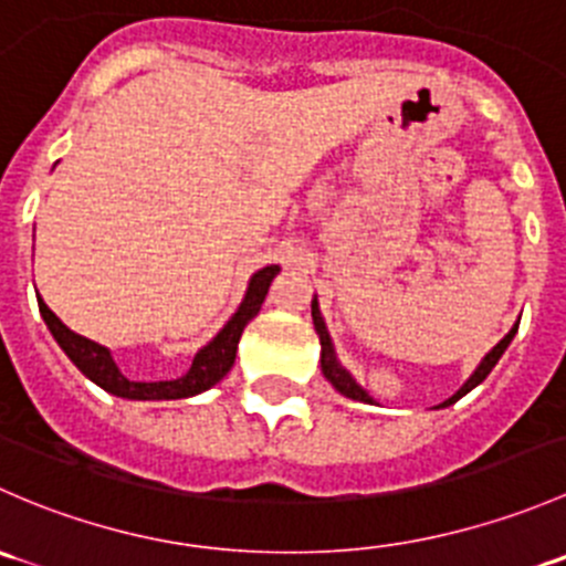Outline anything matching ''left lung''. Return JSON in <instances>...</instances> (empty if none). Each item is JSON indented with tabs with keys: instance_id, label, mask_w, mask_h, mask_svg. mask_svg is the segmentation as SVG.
<instances>
[{
	"instance_id": "obj_1",
	"label": "left lung",
	"mask_w": 566,
	"mask_h": 566,
	"mask_svg": "<svg viewBox=\"0 0 566 566\" xmlns=\"http://www.w3.org/2000/svg\"><path fill=\"white\" fill-rule=\"evenodd\" d=\"M312 319H315V331H317V336H319V367H323V375H325V380H328V384L334 386L336 391H339V394H345V397H350V399H358V402H373V397H369V394L364 391L361 386L356 384V380H353V375L347 373V369L342 367L339 361H336V353H334V345H331L328 328H325L323 317H319V306H317V298L312 301ZM515 334H517V325H512V331H510V334H506L504 339H501L499 345H495L493 350H490L488 356L482 358V364H479V367H476V373H473L471 378H468L465 384H462V389H460L458 394H452V397H449L447 402H441V408H447V405H454V402H458L460 397H465L468 391H471V389H476V386L482 384V380L488 378L490 373H493V367H495V364H499V358L504 356V350H506V347H510L512 336H515Z\"/></svg>"
}]
</instances>
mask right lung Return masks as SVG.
Here are the masks:
<instances>
[{"label":"right lung","mask_w":566,"mask_h":566,"mask_svg":"<svg viewBox=\"0 0 566 566\" xmlns=\"http://www.w3.org/2000/svg\"><path fill=\"white\" fill-rule=\"evenodd\" d=\"M276 273L279 265H265L262 271H256L254 276H251L243 304L238 306V312L232 315L230 323H227L224 328L193 356L191 369H188L182 378L156 380V384H142V380L125 378V375L119 373L117 364H114L112 353H108L104 345L87 339V336L73 334V331L45 306V301L40 298V295L38 306L45 325H49L51 336L56 339V345H60L62 350H65V356L104 391L125 399H182L193 397V394L199 391H208L210 386H216L227 373H230L232 364H235L238 342H241L243 328H247L249 319L260 312L262 301H265L268 295V287H271Z\"/></svg>","instance_id":"1"}]
</instances>
